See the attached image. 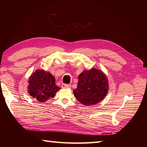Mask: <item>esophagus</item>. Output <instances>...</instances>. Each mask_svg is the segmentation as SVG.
<instances>
[{
    "label": "esophagus",
    "mask_w": 147,
    "mask_h": 147,
    "mask_svg": "<svg viewBox=\"0 0 147 147\" xmlns=\"http://www.w3.org/2000/svg\"><path fill=\"white\" fill-rule=\"evenodd\" d=\"M62 87L64 88H71V85H67V84H62Z\"/></svg>",
    "instance_id": "obj_1"
}]
</instances>
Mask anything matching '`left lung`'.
Returning <instances> with one entry per match:
<instances>
[{
	"instance_id": "obj_1",
	"label": "left lung",
	"mask_w": 147,
	"mask_h": 147,
	"mask_svg": "<svg viewBox=\"0 0 147 147\" xmlns=\"http://www.w3.org/2000/svg\"><path fill=\"white\" fill-rule=\"evenodd\" d=\"M74 95L81 104L92 105L98 104L107 95L109 81L104 72L96 68L85 70L78 76Z\"/></svg>"
}]
</instances>
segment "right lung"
<instances>
[{
  "label": "right lung",
  "mask_w": 147,
  "mask_h": 147,
  "mask_svg": "<svg viewBox=\"0 0 147 147\" xmlns=\"http://www.w3.org/2000/svg\"><path fill=\"white\" fill-rule=\"evenodd\" d=\"M28 93L33 98L40 102H45L54 97L61 88L55 85V78L50 72L37 69L29 78Z\"/></svg>",
  "instance_id": "add662e5"
}]
</instances>
